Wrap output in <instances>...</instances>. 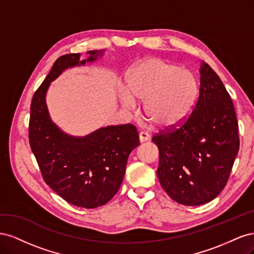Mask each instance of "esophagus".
I'll use <instances>...</instances> for the list:
<instances>
[{"mask_svg":"<svg viewBox=\"0 0 254 254\" xmlns=\"http://www.w3.org/2000/svg\"><path fill=\"white\" fill-rule=\"evenodd\" d=\"M149 134L146 132V131H141L140 133H139V140H140V142L141 143H143V142H145V141H148L149 140Z\"/></svg>","mask_w":254,"mask_h":254,"instance_id":"1","label":"esophagus"}]
</instances>
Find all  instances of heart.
<instances>
[{
  "label": "heart",
  "instance_id": "heart-1",
  "mask_svg": "<svg viewBox=\"0 0 254 254\" xmlns=\"http://www.w3.org/2000/svg\"><path fill=\"white\" fill-rule=\"evenodd\" d=\"M127 82L130 93H121L123 105L132 109L134 98L145 101L146 118L161 130H172L183 124L193 112L199 95L193 72L156 57L137 64L129 73Z\"/></svg>",
  "mask_w": 254,
  "mask_h": 254
}]
</instances>
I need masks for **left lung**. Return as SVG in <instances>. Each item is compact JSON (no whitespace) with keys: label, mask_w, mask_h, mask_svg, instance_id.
<instances>
[{"label":"left lung","mask_w":254,"mask_h":254,"mask_svg":"<svg viewBox=\"0 0 254 254\" xmlns=\"http://www.w3.org/2000/svg\"><path fill=\"white\" fill-rule=\"evenodd\" d=\"M159 148L157 175L173 200L200 205L219 195L240 148L234 105L224 83L202 61L193 112L178 128L152 136Z\"/></svg>","instance_id":"obj_1"}]
</instances>
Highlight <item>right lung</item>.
Returning <instances> with one entry per match:
<instances>
[{"instance_id":"right-lung-1","label":"right lung","mask_w":254,"mask_h":254,"mask_svg":"<svg viewBox=\"0 0 254 254\" xmlns=\"http://www.w3.org/2000/svg\"><path fill=\"white\" fill-rule=\"evenodd\" d=\"M103 52L66 54L53 64L37 89L30 104L29 145L43 180L68 203L94 209L118 193L124 178L128 157L140 145L139 133L131 124L108 126L83 137L67 135L51 121L45 104L50 83L65 68L92 63Z\"/></svg>"}]
</instances>
